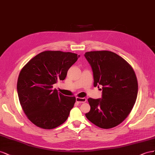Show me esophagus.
<instances>
[{"label":"esophagus","mask_w":155,"mask_h":155,"mask_svg":"<svg viewBox=\"0 0 155 155\" xmlns=\"http://www.w3.org/2000/svg\"><path fill=\"white\" fill-rule=\"evenodd\" d=\"M87 99L86 98H81V97H76V102L78 103H85L86 102Z\"/></svg>","instance_id":"obj_1"}]
</instances>
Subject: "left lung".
I'll return each mask as SVG.
<instances>
[{"instance_id":"1","label":"left lung","mask_w":155,"mask_h":155,"mask_svg":"<svg viewBox=\"0 0 155 155\" xmlns=\"http://www.w3.org/2000/svg\"><path fill=\"white\" fill-rule=\"evenodd\" d=\"M84 56L92 68L94 86H103L102 99H87L91 108L86 117L101 129H111L124 121L133 108L138 90L135 72L111 51H90Z\"/></svg>"}]
</instances>
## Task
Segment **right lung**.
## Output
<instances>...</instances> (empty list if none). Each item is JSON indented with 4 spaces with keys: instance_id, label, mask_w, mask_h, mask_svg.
<instances>
[{
    "instance_id": "1",
    "label": "right lung",
    "mask_w": 155,
    "mask_h": 155,
    "mask_svg": "<svg viewBox=\"0 0 155 155\" xmlns=\"http://www.w3.org/2000/svg\"><path fill=\"white\" fill-rule=\"evenodd\" d=\"M79 56L60 51H43L22 68L17 81L19 100L24 113L35 125L52 129L67 120L76 98L52 90L64 81Z\"/></svg>"
}]
</instances>
